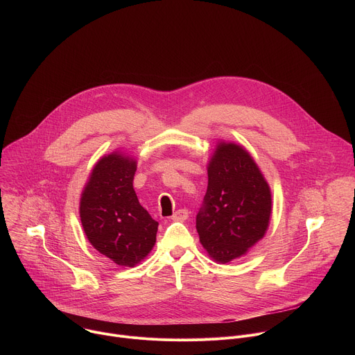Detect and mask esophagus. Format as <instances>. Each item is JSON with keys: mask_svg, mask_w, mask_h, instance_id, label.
<instances>
[{"mask_svg": "<svg viewBox=\"0 0 355 355\" xmlns=\"http://www.w3.org/2000/svg\"><path fill=\"white\" fill-rule=\"evenodd\" d=\"M188 215H189V212H188L187 209H180V211H177V212L171 216V219H173V220H185V219L188 218Z\"/></svg>", "mask_w": 355, "mask_h": 355, "instance_id": "obj_1", "label": "esophagus"}]
</instances>
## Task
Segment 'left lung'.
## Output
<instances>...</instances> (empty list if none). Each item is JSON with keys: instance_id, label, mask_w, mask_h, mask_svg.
I'll use <instances>...</instances> for the list:
<instances>
[{"instance_id": "1", "label": "left lung", "mask_w": 355, "mask_h": 355, "mask_svg": "<svg viewBox=\"0 0 355 355\" xmlns=\"http://www.w3.org/2000/svg\"><path fill=\"white\" fill-rule=\"evenodd\" d=\"M271 188L248 151L219 141L208 163V189L196 215L199 241L209 257L226 264L247 254L270 226Z\"/></svg>"}]
</instances>
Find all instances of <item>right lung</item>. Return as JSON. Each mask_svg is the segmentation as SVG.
Returning a JSON list of instances; mask_svg holds the SVG:
<instances>
[{
	"label": "right lung",
	"mask_w": 355,
	"mask_h": 355,
	"mask_svg": "<svg viewBox=\"0 0 355 355\" xmlns=\"http://www.w3.org/2000/svg\"><path fill=\"white\" fill-rule=\"evenodd\" d=\"M136 167V160L121 150L101 157L80 199V218L88 241L122 267H135L148 256L159 227L133 189Z\"/></svg>",
	"instance_id": "obj_1"
}]
</instances>
